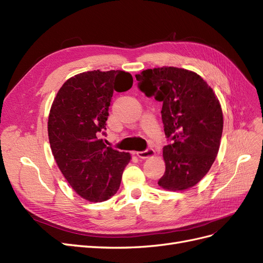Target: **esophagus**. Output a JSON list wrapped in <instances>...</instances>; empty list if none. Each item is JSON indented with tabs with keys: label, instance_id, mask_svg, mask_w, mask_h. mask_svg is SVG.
<instances>
[{
	"label": "esophagus",
	"instance_id": "1",
	"mask_svg": "<svg viewBox=\"0 0 263 263\" xmlns=\"http://www.w3.org/2000/svg\"><path fill=\"white\" fill-rule=\"evenodd\" d=\"M137 157L138 158H141V159H147V158H150L155 156V150L151 149V148H148L144 151H138V153H136Z\"/></svg>",
	"mask_w": 263,
	"mask_h": 263
}]
</instances>
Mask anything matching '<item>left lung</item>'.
Wrapping results in <instances>:
<instances>
[{"label": "left lung", "mask_w": 263, "mask_h": 263, "mask_svg": "<svg viewBox=\"0 0 263 263\" xmlns=\"http://www.w3.org/2000/svg\"><path fill=\"white\" fill-rule=\"evenodd\" d=\"M138 89L162 103L161 117L169 144L163 147L164 174L158 184L183 191L197 184L217 156L222 112L217 98L192 71L162 67L136 74Z\"/></svg>", "instance_id": "8db88e82"}]
</instances>
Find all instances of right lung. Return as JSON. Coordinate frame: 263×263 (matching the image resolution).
Returning a JSON list of instances; mask_svg holds the SVG:
<instances>
[{"label":"right lung","mask_w":263,"mask_h":263,"mask_svg":"<svg viewBox=\"0 0 263 263\" xmlns=\"http://www.w3.org/2000/svg\"><path fill=\"white\" fill-rule=\"evenodd\" d=\"M133 85L130 73L119 70L87 71L67 80L54 98L48 118L52 155L63 177L90 202H103L119 189L128 153L105 145L108 107L114 90Z\"/></svg>","instance_id":"right-lung-1"}]
</instances>
